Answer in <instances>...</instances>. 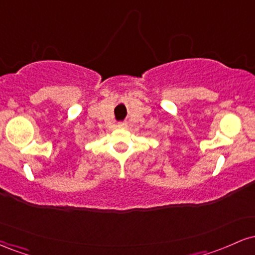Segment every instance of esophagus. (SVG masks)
I'll return each mask as SVG.
<instances>
[{"label":"esophagus","mask_w":255,"mask_h":255,"mask_svg":"<svg viewBox=\"0 0 255 255\" xmlns=\"http://www.w3.org/2000/svg\"><path fill=\"white\" fill-rule=\"evenodd\" d=\"M125 126H126L125 124H120V125H119V127H125Z\"/></svg>","instance_id":"obj_1"}]
</instances>
